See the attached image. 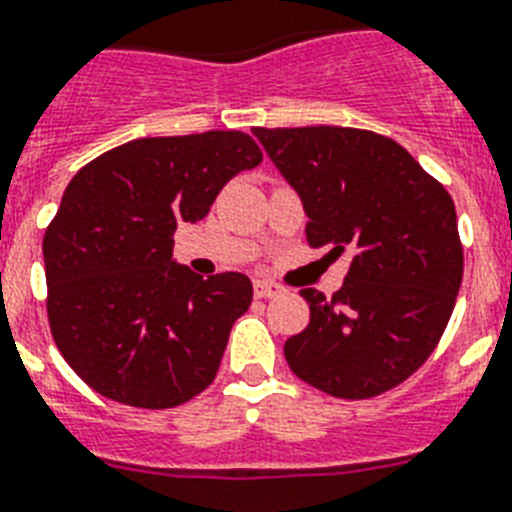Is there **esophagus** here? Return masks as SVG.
Segmentation results:
<instances>
[{"label":"esophagus","instance_id":"obj_1","mask_svg":"<svg viewBox=\"0 0 512 512\" xmlns=\"http://www.w3.org/2000/svg\"><path fill=\"white\" fill-rule=\"evenodd\" d=\"M278 294H283V286H278V283L265 281V278H257L255 281V296H260V299H270V296Z\"/></svg>","mask_w":512,"mask_h":512}]
</instances>
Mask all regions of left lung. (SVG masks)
<instances>
[{"label": "left lung", "mask_w": 512, "mask_h": 512, "mask_svg": "<svg viewBox=\"0 0 512 512\" xmlns=\"http://www.w3.org/2000/svg\"><path fill=\"white\" fill-rule=\"evenodd\" d=\"M307 213V242L349 252L333 299L302 289L309 325L283 346L299 380L336 398H372L427 362L453 315L463 247L448 190L409 150L351 127H255Z\"/></svg>", "instance_id": "1"}]
</instances>
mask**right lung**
Returning <instances> with one entry per match:
<instances>
[{
	"label": "right lung",
	"mask_w": 512,
	"mask_h": 512,
	"mask_svg": "<svg viewBox=\"0 0 512 512\" xmlns=\"http://www.w3.org/2000/svg\"><path fill=\"white\" fill-rule=\"evenodd\" d=\"M260 161L249 135L213 130L140 137L72 176L44 236L46 309L59 351L96 393L171 409L213 382L252 281L179 265L174 231L203 221L223 184Z\"/></svg>",
	"instance_id": "right-lung-1"
}]
</instances>
